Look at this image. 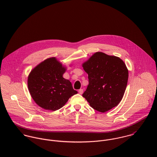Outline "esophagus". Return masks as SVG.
<instances>
[{"label":"esophagus","mask_w":157,"mask_h":157,"mask_svg":"<svg viewBox=\"0 0 157 157\" xmlns=\"http://www.w3.org/2000/svg\"><path fill=\"white\" fill-rule=\"evenodd\" d=\"M83 92V90H82V89H80V90H78V93H79L80 94H82Z\"/></svg>","instance_id":"obj_1"}]
</instances>
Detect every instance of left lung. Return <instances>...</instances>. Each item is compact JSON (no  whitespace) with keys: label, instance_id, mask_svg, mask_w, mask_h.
<instances>
[{"label":"left lung","instance_id":"left-lung-1","mask_svg":"<svg viewBox=\"0 0 157 157\" xmlns=\"http://www.w3.org/2000/svg\"><path fill=\"white\" fill-rule=\"evenodd\" d=\"M82 67L89 79L82 96L90 106L103 113L117 106L123 98L128 83L129 72L124 62L118 57L97 52Z\"/></svg>","mask_w":157,"mask_h":157}]
</instances>
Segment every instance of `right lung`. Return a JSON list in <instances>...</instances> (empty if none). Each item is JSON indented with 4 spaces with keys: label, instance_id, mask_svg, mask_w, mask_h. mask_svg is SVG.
Wrapping results in <instances>:
<instances>
[{
    "label": "right lung",
    "instance_id": "1",
    "mask_svg": "<svg viewBox=\"0 0 157 157\" xmlns=\"http://www.w3.org/2000/svg\"><path fill=\"white\" fill-rule=\"evenodd\" d=\"M66 71L67 67L56 57L46 59L31 70L28 88L38 106L46 110L57 111L77 94L71 82L63 77Z\"/></svg>",
    "mask_w": 157,
    "mask_h": 157
}]
</instances>
